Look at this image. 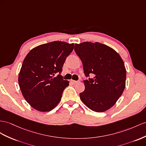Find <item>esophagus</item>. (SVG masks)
Wrapping results in <instances>:
<instances>
[{"mask_svg":"<svg viewBox=\"0 0 146 146\" xmlns=\"http://www.w3.org/2000/svg\"><path fill=\"white\" fill-rule=\"evenodd\" d=\"M70 82H71V83H72V84H76L78 81H77L73 80H70Z\"/></svg>","mask_w":146,"mask_h":146,"instance_id":"1","label":"esophagus"}]
</instances>
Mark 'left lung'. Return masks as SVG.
Masks as SVG:
<instances>
[{"label":"left lung","instance_id":"obj_1","mask_svg":"<svg viewBox=\"0 0 146 146\" xmlns=\"http://www.w3.org/2000/svg\"><path fill=\"white\" fill-rule=\"evenodd\" d=\"M74 51L83 63L84 73L93 78L84 80L80 99L89 109L103 112L110 109L123 94L126 86L124 62L113 48L99 42L75 44Z\"/></svg>","mask_w":146,"mask_h":146}]
</instances>
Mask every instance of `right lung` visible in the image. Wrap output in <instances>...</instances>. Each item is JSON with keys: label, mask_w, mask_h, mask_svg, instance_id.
Returning <instances> with one entry per match:
<instances>
[{"label": "right lung", "mask_w": 146, "mask_h": 146, "mask_svg": "<svg viewBox=\"0 0 146 146\" xmlns=\"http://www.w3.org/2000/svg\"><path fill=\"white\" fill-rule=\"evenodd\" d=\"M74 44L54 41L33 48L25 58L18 76L24 98L33 108L48 111L57 106L69 81L60 74ZM57 74L58 76L54 77Z\"/></svg>", "instance_id": "1"}]
</instances>
